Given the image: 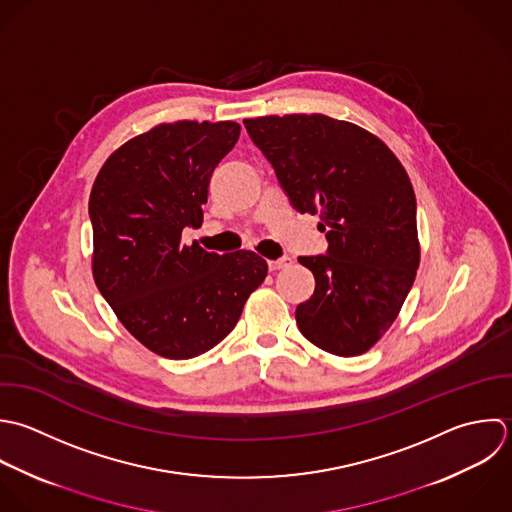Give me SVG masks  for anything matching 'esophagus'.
I'll list each match as a JSON object with an SVG mask.
<instances>
[{
	"label": "esophagus",
	"mask_w": 512,
	"mask_h": 512,
	"mask_svg": "<svg viewBox=\"0 0 512 512\" xmlns=\"http://www.w3.org/2000/svg\"><path fill=\"white\" fill-rule=\"evenodd\" d=\"M291 265V257H281L277 261H269V271H281Z\"/></svg>",
	"instance_id": "1"
}]
</instances>
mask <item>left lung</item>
<instances>
[{
    "instance_id": "1",
    "label": "left lung",
    "mask_w": 512,
    "mask_h": 512,
    "mask_svg": "<svg viewBox=\"0 0 512 512\" xmlns=\"http://www.w3.org/2000/svg\"><path fill=\"white\" fill-rule=\"evenodd\" d=\"M299 213H319L325 255L299 257L315 293L295 311L319 349L355 357L397 319L419 269L417 199L401 161L363 127L313 115L245 119Z\"/></svg>"
}]
</instances>
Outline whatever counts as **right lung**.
I'll use <instances>...</instances> for the list:
<instances>
[{
	"instance_id": "obj_1",
	"label": "right lung",
	"mask_w": 512,
	"mask_h": 512,
	"mask_svg": "<svg viewBox=\"0 0 512 512\" xmlns=\"http://www.w3.org/2000/svg\"><path fill=\"white\" fill-rule=\"evenodd\" d=\"M239 123H161L123 143L89 195L93 279L123 327L165 359L221 343L267 277L253 251L183 245L199 227L213 169L235 147Z\"/></svg>"
}]
</instances>
